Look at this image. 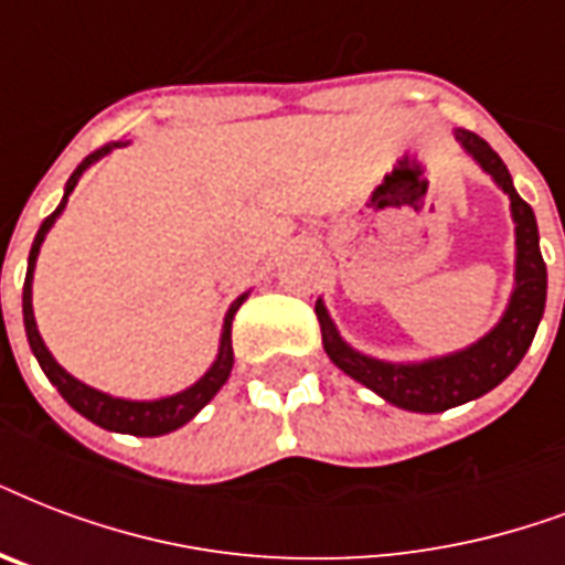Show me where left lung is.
<instances>
[{"instance_id":"8db88e82","label":"left lung","mask_w":565,"mask_h":565,"mask_svg":"<svg viewBox=\"0 0 565 565\" xmlns=\"http://www.w3.org/2000/svg\"><path fill=\"white\" fill-rule=\"evenodd\" d=\"M456 139L462 141V148L510 195L519 257H515V290H512L510 308L503 313V320L480 343H473L471 350L456 352L447 359L424 361V364H387V361L367 359V355L350 350L340 340L322 301H317L322 347L329 352V359L343 373L359 379L361 385L376 391L379 397H385L387 403L399 408H408V412H445V408L462 406L468 399L483 397L494 385H501L524 359L542 320V311H545L548 273H545V260H542L540 231H536V215H533L531 204L515 192L510 171L489 141L468 129H456Z\"/></svg>"}]
</instances>
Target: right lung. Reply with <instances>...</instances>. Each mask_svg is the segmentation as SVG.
<instances>
[{
  "label": "right lung",
  "instance_id": "obj_1",
  "mask_svg": "<svg viewBox=\"0 0 565 565\" xmlns=\"http://www.w3.org/2000/svg\"><path fill=\"white\" fill-rule=\"evenodd\" d=\"M127 141H109V145H103L100 150H94L88 157L82 159L76 171L67 180V186H64V198L62 204L55 206V213H50L43 218L41 231L34 236L32 252H29V273H25V284H23V322H25V338H29V347H32L34 359L41 364V370L46 373V379L58 387V394H62L67 403H71L82 417H88L92 424L103 426V429H111V433H127V436H166V433H174L178 426L189 424L192 417L201 412V408L215 397V391L225 385L227 376H231V367H234V343H231V326H234V313L239 311V305L243 299H236L231 305V311L225 317V329H222V347H218V359L210 370H206V376L201 382L183 391V394H174V397L166 399H153V403H132V399H118L109 397V394H100V391H94V387L82 385L79 379H73L71 373H64L55 359L50 355V350L43 347L41 334H38V326H34V313H32V273H34V260H38V252H41V243L46 231L53 227V222L62 215L64 204H67V195L76 186V180L82 178V171L97 162L103 153H109L111 148H124Z\"/></svg>",
  "mask_w": 565,
  "mask_h": 565
}]
</instances>
